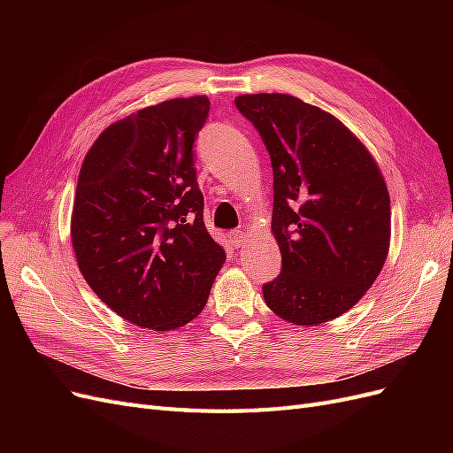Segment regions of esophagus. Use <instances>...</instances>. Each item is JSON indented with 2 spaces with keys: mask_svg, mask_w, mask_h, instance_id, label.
I'll return each instance as SVG.
<instances>
[{
  "mask_svg": "<svg viewBox=\"0 0 453 453\" xmlns=\"http://www.w3.org/2000/svg\"><path fill=\"white\" fill-rule=\"evenodd\" d=\"M245 232L243 230H230L228 232V240H230V243L234 245V248H240V245L245 242Z\"/></svg>",
  "mask_w": 453,
  "mask_h": 453,
  "instance_id": "1",
  "label": "esophagus"
}]
</instances>
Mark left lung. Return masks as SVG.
<instances>
[{"instance_id": "8db88e82", "label": "left lung", "mask_w": 453, "mask_h": 453, "mask_svg": "<svg viewBox=\"0 0 453 453\" xmlns=\"http://www.w3.org/2000/svg\"><path fill=\"white\" fill-rule=\"evenodd\" d=\"M234 104L273 172L281 272L263 285L265 303L293 325L331 321L359 303L388 258L386 181L366 147L323 109L289 94H243Z\"/></svg>"}]
</instances>
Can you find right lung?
Segmentation results:
<instances>
[{
    "instance_id": "obj_1",
    "label": "right lung",
    "mask_w": 453,
    "mask_h": 453,
    "mask_svg": "<svg viewBox=\"0 0 453 453\" xmlns=\"http://www.w3.org/2000/svg\"><path fill=\"white\" fill-rule=\"evenodd\" d=\"M205 96L113 122L79 172L72 215L77 265L120 318L172 331L203 310L226 253L203 225L195 142Z\"/></svg>"
}]
</instances>
